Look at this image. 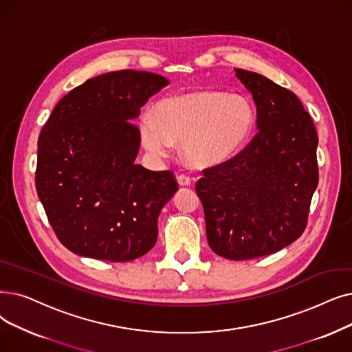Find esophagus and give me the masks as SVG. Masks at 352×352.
Listing matches in <instances>:
<instances>
[{"mask_svg":"<svg viewBox=\"0 0 352 352\" xmlns=\"http://www.w3.org/2000/svg\"><path fill=\"white\" fill-rule=\"evenodd\" d=\"M177 181H178L179 186H191V178L187 174L177 175Z\"/></svg>","mask_w":352,"mask_h":352,"instance_id":"esophagus-1","label":"esophagus"}]
</instances>
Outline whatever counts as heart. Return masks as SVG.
I'll use <instances>...</instances> for the list:
<instances>
[{
  "label": "heart",
  "mask_w": 352,
  "mask_h": 352,
  "mask_svg": "<svg viewBox=\"0 0 352 352\" xmlns=\"http://www.w3.org/2000/svg\"><path fill=\"white\" fill-rule=\"evenodd\" d=\"M254 124L250 102L221 91H194L160 100L152 118L144 115L138 129L145 148L164 158L173 142L192 166L219 164L248 140Z\"/></svg>",
  "instance_id": "obj_1"
}]
</instances>
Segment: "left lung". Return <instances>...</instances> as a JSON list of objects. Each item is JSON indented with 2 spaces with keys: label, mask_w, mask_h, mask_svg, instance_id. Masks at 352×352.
Returning <instances> with one entry per match:
<instances>
[{
  "label": "left lung",
  "mask_w": 352,
  "mask_h": 352,
  "mask_svg": "<svg viewBox=\"0 0 352 352\" xmlns=\"http://www.w3.org/2000/svg\"><path fill=\"white\" fill-rule=\"evenodd\" d=\"M253 95L258 132L233 158L203 170L195 191L211 250L228 261L276 253L302 236L318 187V135L298 96L236 69Z\"/></svg>",
  "instance_id": "obj_1"
}]
</instances>
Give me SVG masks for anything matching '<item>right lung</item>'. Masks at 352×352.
<instances>
[{"label":"right lung","instance_id":"obj_1","mask_svg":"<svg viewBox=\"0 0 352 352\" xmlns=\"http://www.w3.org/2000/svg\"><path fill=\"white\" fill-rule=\"evenodd\" d=\"M168 85L151 72L104 73L70 90L44 124L36 188L70 252L129 262L154 248L160 211L178 182L173 171L135 164L141 135L132 119Z\"/></svg>","mask_w":352,"mask_h":352}]
</instances>
